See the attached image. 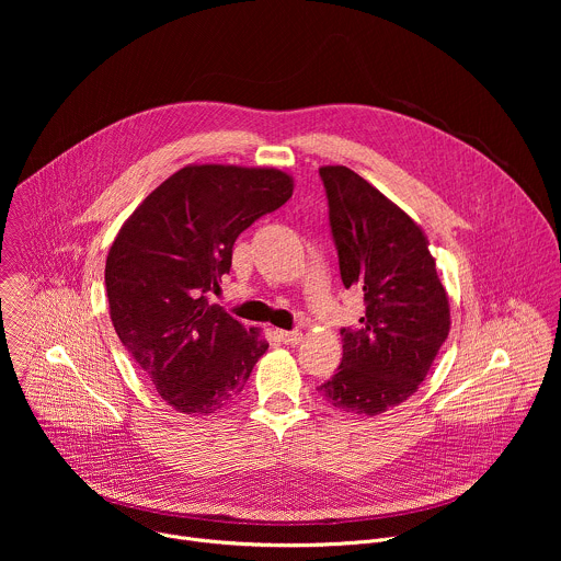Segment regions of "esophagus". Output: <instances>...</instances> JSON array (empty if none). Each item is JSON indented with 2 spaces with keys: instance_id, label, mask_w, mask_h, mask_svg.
<instances>
[{
  "instance_id": "1",
  "label": "esophagus",
  "mask_w": 561,
  "mask_h": 561,
  "mask_svg": "<svg viewBox=\"0 0 561 561\" xmlns=\"http://www.w3.org/2000/svg\"><path fill=\"white\" fill-rule=\"evenodd\" d=\"M277 337L288 346H297L301 342V331H277Z\"/></svg>"
}]
</instances>
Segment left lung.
Instances as JSON below:
<instances>
[{
    "mask_svg": "<svg viewBox=\"0 0 561 561\" xmlns=\"http://www.w3.org/2000/svg\"><path fill=\"white\" fill-rule=\"evenodd\" d=\"M346 288L364 293L359 327L342 329L337 373L317 386L340 411L381 415L420 388L450 331L448 295L417 221L346 167H322Z\"/></svg>",
    "mask_w": 561,
    "mask_h": 561,
    "instance_id": "8db88e82",
    "label": "left lung"
}]
</instances>
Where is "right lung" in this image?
Here are the masks:
<instances>
[{
	"label": "right lung",
	"mask_w": 561,
	"mask_h": 561,
	"mask_svg": "<svg viewBox=\"0 0 561 561\" xmlns=\"http://www.w3.org/2000/svg\"><path fill=\"white\" fill-rule=\"evenodd\" d=\"M293 195L277 169L191 164L159 184L124 221L106 257L117 337L164 402L210 415L242 392L268 342L210 304L232 244Z\"/></svg>",
	"instance_id": "1"
}]
</instances>
